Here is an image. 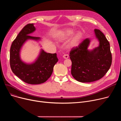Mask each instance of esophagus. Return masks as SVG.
I'll return each instance as SVG.
<instances>
[{"mask_svg": "<svg viewBox=\"0 0 121 121\" xmlns=\"http://www.w3.org/2000/svg\"><path fill=\"white\" fill-rule=\"evenodd\" d=\"M63 57L64 59H67V58H68V57H69V55L68 54H64V55L63 56Z\"/></svg>", "mask_w": 121, "mask_h": 121, "instance_id": "1", "label": "esophagus"}]
</instances>
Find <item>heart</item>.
Wrapping results in <instances>:
<instances>
[{"label":"heart","mask_w":121,"mask_h":121,"mask_svg":"<svg viewBox=\"0 0 121 121\" xmlns=\"http://www.w3.org/2000/svg\"><path fill=\"white\" fill-rule=\"evenodd\" d=\"M73 33V31L71 29H66L61 32L59 39L61 41H64L68 39ZM81 38L80 33H77L73 36L70 41L69 43V46L71 48L76 46L79 42Z\"/></svg>","instance_id":"heart-1"}]
</instances>
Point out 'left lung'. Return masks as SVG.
<instances>
[{
  "instance_id": "obj_1",
  "label": "left lung",
  "mask_w": 121,
  "mask_h": 121,
  "mask_svg": "<svg viewBox=\"0 0 121 121\" xmlns=\"http://www.w3.org/2000/svg\"><path fill=\"white\" fill-rule=\"evenodd\" d=\"M99 45L93 50L87 48L90 41L86 39L69 52L72 62L71 73L81 82H91L100 79L109 70L112 63L110 43L104 33L95 29Z\"/></svg>"
}]
</instances>
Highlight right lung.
Here are the masks:
<instances>
[{
  "instance_id": "add662e5",
  "label": "right lung",
  "mask_w": 121,
  "mask_h": 121,
  "mask_svg": "<svg viewBox=\"0 0 121 121\" xmlns=\"http://www.w3.org/2000/svg\"><path fill=\"white\" fill-rule=\"evenodd\" d=\"M35 29L33 23L25 25L13 42L10 48V64L13 73L30 84H39L46 82L52 75L53 67L58 61L56 53H47L43 50L32 64H25L21 60L20 49L24 43L28 39L36 41L40 39V37L29 35Z\"/></svg>"
}]
</instances>
